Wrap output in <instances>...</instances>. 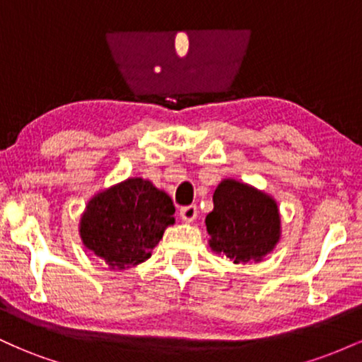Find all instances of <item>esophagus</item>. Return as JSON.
<instances>
[{"label":"esophagus","instance_id":"esophagus-1","mask_svg":"<svg viewBox=\"0 0 362 362\" xmlns=\"http://www.w3.org/2000/svg\"><path fill=\"white\" fill-rule=\"evenodd\" d=\"M180 216H182V219H184V221H194L195 218H197V207H195L194 204H190V206H184L180 209Z\"/></svg>","mask_w":362,"mask_h":362}]
</instances>
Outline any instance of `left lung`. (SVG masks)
<instances>
[{
  "label": "left lung",
  "instance_id": "left-lung-1",
  "mask_svg": "<svg viewBox=\"0 0 362 362\" xmlns=\"http://www.w3.org/2000/svg\"><path fill=\"white\" fill-rule=\"evenodd\" d=\"M206 226L214 252L238 262L260 260L279 240V211L269 195L236 180H224L213 195Z\"/></svg>",
  "mask_w": 362,
  "mask_h": 362
}]
</instances>
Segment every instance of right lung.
Here are the masks:
<instances>
[{
    "label": "right lung",
    "mask_w": 362,
    "mask_h": 362,
    "mask_svg": "<svg viewBox=\"0 0 362 362\" xmlns=\"http://www.w3.org/2000/svg\"><path fill=\"white\" fill-rule=\"evenodd\" d=\"M173 214L175 206L167 194L143 178H129L91 199L80 233L95 255L126 269L151 255Z\"/></svg>",
    "instance_id": "1"
}]
</instances>
